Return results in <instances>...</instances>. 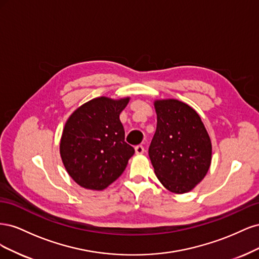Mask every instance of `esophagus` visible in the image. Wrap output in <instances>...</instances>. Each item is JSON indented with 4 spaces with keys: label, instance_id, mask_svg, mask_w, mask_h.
<instances>
[{
    "label": "esophagus",
    "instance_id": "1",
    "mask_svg": "<svg viewBox=\"0 0 259 259\" xmlns=\"http://www.w3.org/2000/svg\"><path fill=\"white\" fill-rule=\"evenodd\" d=\"M145 152V148L143 146H136L135 147V153L136 154H143Z\"/></svg>",
    "mask_w": 259,
    "mask_h": 259
}]
</instances>
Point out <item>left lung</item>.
Returning <instances> with one entry per match:
<instances>
[{"instance_id":"8db88e82","label":"left lung","mask_w":259,"mask_h":259,"mask_svg":"<svg viewBox=\"0 0 259 259\" xmlns=\"http://www.w3.org/2000/svg\"><path fill=\"white\" fill-rule=\"evenodd\" d=\"M156 131L149 156L160 183L173 193L191 191L207 174L211 143L200 115L177 99L154 100Z\"/></svg>"}]
</instances>
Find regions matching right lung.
Here are the masks:
<instances>
[{
	"mask_svg": "<svg viewBox=\"0 0 259 259\" xmlns=\"http://www.w3.org/2000/svg\"><path fill=\"white\" fill-rule=\"evenodd\" d=\"M130 97H97L83 104L67 120L59 151L68 174L91 190H104L119 178L135 150L124 142L120 113Z\"/></svg>",
	"mask_w": 259,
	"mask_h": 259,
	"instance_id": "1",
	"label": "right lung"
}]
</instances>
